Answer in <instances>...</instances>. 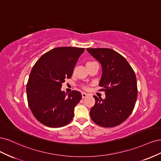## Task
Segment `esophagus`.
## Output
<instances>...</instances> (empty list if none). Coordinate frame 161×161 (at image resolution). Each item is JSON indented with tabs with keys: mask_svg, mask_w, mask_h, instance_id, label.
I'll use <instances>...</instances> for the list:
<instances>
[{
	"mask_svg": "<svg viewBox=\"0 0 161 161\" xmlns=\"http://www.w3.org/2000/svg\"><path fill=\"white\" fill-rule=\"evenodd\" d=\"M87 95L86 92H82V99H84V98H85V97H87Z\"/></svg>",
	"mask_w": 161,
	"mask_h": 161,
	"instance_id": "obj_1",
	"label": "esophagus"
}]
</instances>
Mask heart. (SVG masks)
Wrapping results in <instances>:
<instances>
[{
	"label": "heart",
	"mask_w": 161,
	"mask_h": 161,
	"mask_svg": "<svg viewBox=\"0 0 161 161\" xmlns=\"http://www.w3.org/2000/svg\"><path fill=\"white\" fill-rule=\"evenodd\" d=\"M89 63V62H88ZM84 88L85 89H87V87H86V86H84Z\"/></svg>",
	"instance_id": "heart-1"
}]
</instances>
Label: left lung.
Returning a JSON list of instances; mask_svg holds the SVG:
<instances>
[{
	"instance_id": "left-lung-1",
	"label": "left lung",
	"mask_w": 161,
	"mask_h": 161,
	"mask_svg": "<svg viewBox=\"0 0 161 161\" xmlns=\"http://www.w3.org/2000/svg\"><path fill=\"white\" fill-rule=\"evenodd\" d=\"M102 67L99 86L105 98L93 96L95 104L90 116L102 127L112 128L123 123L132 112L137 99L136 76L125 58L109 48H86Z\"/></svg>"
}]
</instances>
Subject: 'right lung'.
Masks as SVG:
<instances>
[{"label": "right lung", "instance_id": "1", "mask_svg": "<svg viewBox=\"0 0 161 161\" xmlns=\"http://www.w3.org/2000/svg\"><path fill=\"white\" fill-rule=\"evenodd\" d=\"M84 50L75 47L53 48L33 66L27 85V101L33 115L43 125L60 128L72 121L82 95L77 91L67 95L61 88L65 79L71 78Z\"/></svg>", "mask_w": 161, "mask_h": 161}]
</instances>
